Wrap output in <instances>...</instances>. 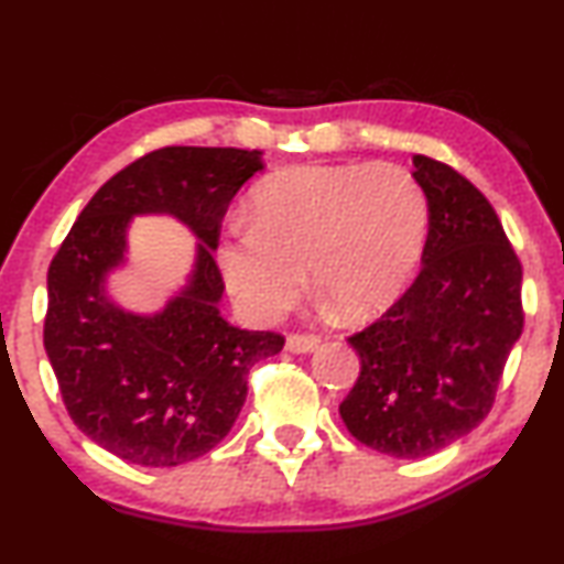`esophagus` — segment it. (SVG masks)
<instances>
[{"mask_svg":"<svg viewBox=\"0 0 564 564\" xmlns=\"http://www.w3.org/2000/svg\"><path fill=\"white\" fill-rule=\"evenodd\" d=\"M322 339L316 335H289L285 337V350L293 352V355H306V352H314L316 347H319Z\"/></svg>","mask_w":564,"mask_h":564,"instance_id":"esophagus-1","label":"esophagus"}]
</instances>
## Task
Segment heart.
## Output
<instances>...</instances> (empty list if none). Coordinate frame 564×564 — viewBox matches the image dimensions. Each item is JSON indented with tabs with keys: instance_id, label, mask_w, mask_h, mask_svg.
I'll return each mask as SVG.
<instances>
[{
	"instance_id": "b5f03b06",
	"label": "heart",
	"mask_w": 564,
	"mask_h": 564,
	"mask_svg": "<svg viewBox=\"0 0 564 564\" xmlns=\"http://www.w3.org/2000/svg\"><path fill=\"white\" fill-rule=\"evenodd\" d=\"M252 219L219 245L227 289L250 319L271 322L304 289L347 319L383 314L406 291L430 235V199L393 163L289 165L252 188Z\"/></svg>"
}]
</instances>
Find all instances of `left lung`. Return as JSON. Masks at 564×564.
<instances>
[{"label":"left lung","instance_id":"1","mask_svg":"<svg viewBox=\"0 0 564 564\" xmlns=\"http://www.w3.org/2000/svg\"><path fill=\"white\" fill-rule=\"evenodd\" d=\"M430 199L422 271L347 343L360 376L339 403L347 432L383 455H434L473 432L523 329L521 263L490 202L455 169L414 155Z\"/></svg>","mask_w":564,"mask_h":564}]
</instances>
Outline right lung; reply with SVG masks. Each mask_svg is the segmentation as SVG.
<instances>
[{
    "instance_id": "1",
    "label": "right lung",
    "mask_w": 564,
    "mask_h": 564,
    "mask_svg": "<svg viewBox=\"0 0 564 564\" xmlns=\"http://www.w3.org/2000/svg\"><path fill=\"white\" fill-rule=\"evenodd\" d=\"M258 171L260 150H153L91 196L47 268L43 343L63 403L86 437L127 463L173 467L217 447L252 365L283 350L275 332L232 327L219 314L221 219ZM140 213H169L200 240L189 283L155 315L124 313L106 296Z\"/></svg>"
}]
</instances>
